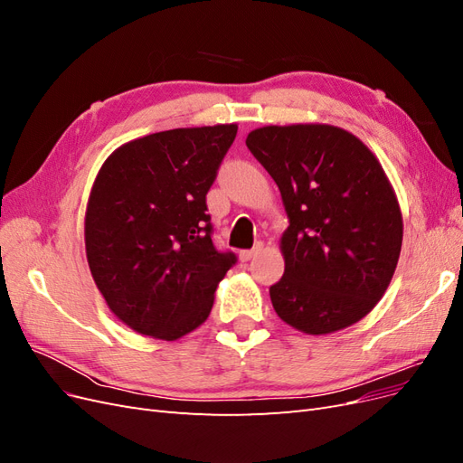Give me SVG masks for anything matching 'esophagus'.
<instances>
[{
    "mask_svg": "<svg viewBox=\"0 0 463 463\" xmlns=\"http://www.w3.org/2000/svg\"><path fill=\"white\" fill-rule=\"evenodd\" d=\"M262 249H264V245H262V243H257L253 249H249V250H241V253H240V259H241L243 262H247V260H250V259H255V257L260 253Z\"/></svg>",
    "mask_w": 463,
    "mask_h": 463,
    "instance_id": "esophagus-1",
    "label": "esophagus"
}]
</instances>
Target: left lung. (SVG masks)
<instances>
[{
  "instance_id": "8db88e82",
  "label": "left lung",
  "mask_w": 463,
  "mask_h": 463,
  "mask_svg": "<svg viewBox=\"0 0 463 463\" xmlns=\"http://www.w3.org/2000/svg\"><path fill=\"white\" fill-rule=\"evenodd\" d=\"M247 148L282 193L284 276L270 286L276 315L305 334L355 325L394 276L403 223L374 154L334 125H269Z\"/></svg>"
}]
</instances>
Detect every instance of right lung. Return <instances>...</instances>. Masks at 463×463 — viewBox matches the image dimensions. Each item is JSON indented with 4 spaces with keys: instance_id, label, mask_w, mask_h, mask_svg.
<instances>
[{
    "instance_id": "obj_1",
    "label": "right lung",
    "mask_w": 463,
    "mask_h": 463,
    "mask_svg": "<svg viewBox=\"0 0 463 463\" xmlns=\"http://www.w3.org/2000/svg\"><path fill=\"white\" fill-rule=\"evenodd\" d=\"M237 125L152 133L102 164L85 216L87 260L108 307L138 334L174 342L208 318L237 262L213 243L206 193Z\"/></svg>"
}]
</instances>
